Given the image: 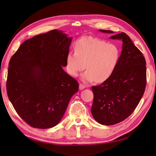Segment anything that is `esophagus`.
<instances>
[{"instance_id": "34e87169", "label": "esophagus", "mask_w": 156, "mask_h": 156, "mask_svg": "<svg viewBox=\"0 0 156 156\" xmlns=\"http://www.w3.org/2000/svg\"><path fill=\"white\" fill-rule=\"evenodd\" d=\"M84 88H85V86L83 85V84H79V90H83Z\"/></svg>"}]
</instances>
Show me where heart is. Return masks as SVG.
I'll list each match as a JSON object with an SVG mask.
<instances>
[{"instance_id": "obj_1", "label": "heart", "mask_w": 156, "mask_h": 156, "mask_svg": "<svg viewBox=\"0 0 156 156\" xmlns=\"http://www.w3.org/2000/svg\"><path fill=\"white\" fill-rule=\"evenodd\" d=\"M120 56V49L115 44L92 36L82 37L75 43V52L67 54L66 69L69 74L76 77L86 68L81 76L83 81L102 83L114 73Z\"/></svg>"}]
</instances>
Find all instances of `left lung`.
I'll use <instances>...</instances> for the list:
<instances>
[{
  "label": "left lung",
  "mask_w": 156,
  "mask_h": 156,
  "mask_svg": "<svg viewBox=\"0 0 156 156\" xmlns=\"http://www.w3.org/2000/svg\"><path fill=\"white\" fill-rule=\"evenodd\" d=\"M99 31L114 33L111 30ZM110 39L122 41L119 64L109 78L92 87V115L98 123L106 126L119 123L131 115L143 96L146 84L145 58L130 37L121 32Z\"/></svg>",
  "instance_id": "left-lung-1"
}]
</instances>
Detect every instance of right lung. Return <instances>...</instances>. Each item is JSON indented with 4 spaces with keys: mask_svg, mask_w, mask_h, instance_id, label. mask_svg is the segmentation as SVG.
<instances>
[{
    "mask_svg": "<svg viewBox=\"0 0 156 156\" xmlns=\"http://www.w3.org/2000/svg\"><path fill=\"white\" fill-rule=\"evenodd\" d=\"M72 41L53 30L25 41L9 62L7 94L21 119L33 127L51 128L63 117L77 81L64 72Z\"/></svg>",
    "mask_w": 156,
    "mask_h": 156,
    "instance_id": "obj_1",
    "label": "right lung"
}]
</instances>
